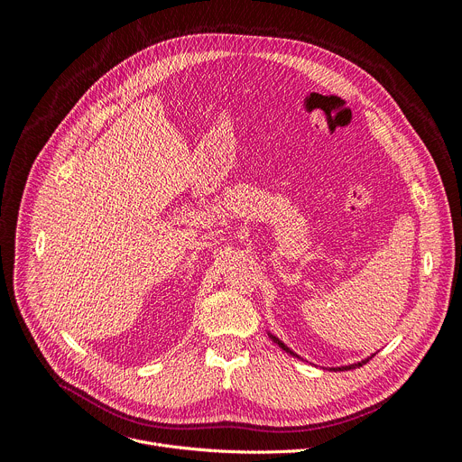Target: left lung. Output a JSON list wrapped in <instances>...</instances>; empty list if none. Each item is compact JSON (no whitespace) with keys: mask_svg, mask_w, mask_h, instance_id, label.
I'll use <instances>...</instances> for the list:
<instances>
[{"mask_svg":"<svg viewBox=\"0 0 462 462\" xmlns=\"http://www.w3.org/2000/svg\"><path fill=\"white\" fill-rule=\"evenodd\" d=\"M267 335H269V337L273 339V343H276V345H278V346H280V348H282L283 352L291 354L292 357H297V359H302V357H300L299 354H295V352H292V350H291V348H289L287 345H283V343H282V341H280V339L276 337V335H273V333H269V331H267ZM370 357H374V354H372ZM370 357H366V359H361V361H357V363H354V365H345V366H333V368H328V370H333V372H341V370H352V368H359V366L366 365Z\"/></svg>","mask_w":462,"mask_h":462,"instance_id":"left-lung-1","label":"left lung"}]
</instances>
